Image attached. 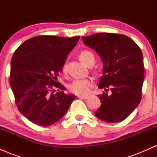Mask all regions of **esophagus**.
Listing matches in <instances>:
<instances>
[{
    "mask_svg": "<svg viewBox=\"0 0 157 157\" xmlns=\"http://www.w3.org/2000/svg\"><path fill=\"white\" fill-rule=\"evenodd\" d=\"M77 97H78V98H80V99H87L88 98V96H84V95H77Z\"/></svg>",
    "mask_w": 157,
    "mask_h": 157,
    "instance_id": "34e87169",
    "label": "esophagus"
}]
</instances>
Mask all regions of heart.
Listing matches in <instances>:
<instances>
[{
	"label": "heart",
	"instance_id": "1",
	"mask_svg": "<svg viewBox=\"0 0 157 157\" xmlns=\"http://www.w3.org/2000/svg\"><path fill=\"white\" fill-rule=\"evenodd\" d=\"M80 59L85 64L88 65L91 61L94 60V56L92 52L89 50H83L80 53ZM67 71V64L65 63L63 66V72ZM93 86V81L91 79H76L68 86L71 93L77 95H86L91 91Z\"/></svg>",
	"mask_w": 157,
	"mask_h": 157
}]
</instances>
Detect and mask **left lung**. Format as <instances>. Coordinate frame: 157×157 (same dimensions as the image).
Returning a JSON list of instances; mask_svg holds the SVG:
<instances>
[{"label": "left lung", "instance_id": "1", "mask_svg": "<svg viewBox=\"0 0 157 157\" xmlns=\"http://www.w3.org/2000/svg\"><path fill=\"white\" fill-rule=\"evenodd\" d=\"M82 40L103 62L98 87L105 91L97 96L101 105L95 115L106 122H121L141 101L145 73L141 49L132 39L120 34L96 33Z\"/></svg>", "mask_w": 157, "mask_h": 157}]
</instances>
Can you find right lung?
<instances>
[{
  "label": "right lung",
  "mask_w": 157,
  "mask_h": 157,
  "mask_svg": "<svg viewBox=\"0 0 157 157\" xmlns=\"http://www.w3.org/2000/svg\"><path fill=\"white\" fill-rule=\"evenodd\" d=\"M80 36L40 35L23 42L11 60L10 84L17 109L37 125L48 126L67 112L75 96L66 94L59 73ZM58 89L54 94L53 89Z\"/></svg>",
  "instance_id": "1"
}]
</instances>
